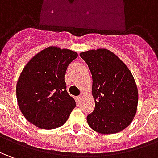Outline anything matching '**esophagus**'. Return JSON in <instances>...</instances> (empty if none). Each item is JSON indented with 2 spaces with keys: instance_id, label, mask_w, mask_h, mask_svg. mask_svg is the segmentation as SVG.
Listing matches in <instances>:
<instances>
[{
  "instance_id": "1",
  "label": "esophagus",
  "mask_w": 158,
  "mask_h": 158,
  "mask_svg": "<svg viewBox=\"0 0 158 158\" xmlns=\"http://www.w3.org/2000/svg\"><path fill=\"white\" fill-rule=\"evenodd\" d=\"M81 97H82V94H80V95H78V96H77V99H78V100H81Z\"/></svg>"
}]
</instances>
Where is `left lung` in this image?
<instances>
[{
    "mask_svg": "<svg viewBox=\"0 0 158 158\" xmlns=\"http://www.w3.org/2000/svg\"><path fill=\"white\" fill-rule=\"evenodd\" d=\"M92 74L95 106L87 116L95 131L112 134L127 128L137 112L139 101L134 78L127 65L106 49L81 52Z\"/></svg>",
    "mask_w": 158,
    "mask_h": 158,
    "instance_id": "obj_1",
    "label": "left lung"
}]
</instances>
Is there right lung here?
<instances>
[{
  "label": "right lung",
  "mask_w": 158,
  "mask_h": 158,
  "mask_svg": "<svg viewBox=\"0 0 158 158\" xmlns=\"http://www.w3.org/2000/svg\"><path fill=\"white\" fill-rule=\"evenodd\" d=\"M77 53L48 47L33 56L23 69L16 86L19 109L29 122L41 129L64 124L76 107L67 92L65 73Z\"/></svg>",
  "instance_id": "obj_1"
}]
</instances>
